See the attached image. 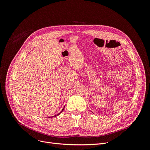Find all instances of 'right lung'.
I'll use <instances>...</instances> for the list:
<instances>
[{
	"instance_id": "obj_1",
	"label": "right lung",
	"mask_w": 150,
	"mask_h": 150,
	"mask_svg": "<svg viewBox=\"0 0 150 150\" xmlns=\"http://www.w3.org/2000/svg\"><path fill=\"white\" fill-rule=\"evenodd\" d=\"M64 108H63V109H62V111H61V112H62V111H63V110H64ZM61 112H59V114H57V115H54V117H56V116H57V115H59V114H60V113H61Z\"/></svg>"
}]
</instances>
